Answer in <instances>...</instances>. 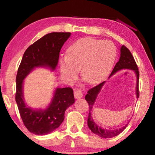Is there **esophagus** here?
Segmentation results:
<instances>
[{
  "label": "esophagus",
  "mask_w": 155,
  "mask_h": 155,
  "mask_svg": "<svg viewBox=\"0 0 155 155\" xmlns=\"http://www.w3.org/2000/svg\"><path fill=\"white\" fill-rule=\"evenodd\" d=\"M74 94L75 98H77V99L82 98L83 96L82 94V91H81V90H78V89H76V90H74Z\"/></svg>",
  "instance_id": "1"
}]
</instances>
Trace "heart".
Here are the masks:
<instances>
[{
    "label": "heart",
    "mask_w": 155,
    "mask_h": 155,
    "mask_svg": "<svg viewBox=\"0 0 155 155\" xmlns=\"http://www.w3.org/2000/svg\"><path fill=\"white\" fill-rule=\"evenodd\" d=\"M115 57L116 48L111 41L82 38L68 48L67 54L60 57V72L65 79L73 81L81 68V76L86 81L98 83L109 74Z\"/></svg>",
    "instance_id": "b5f03b06"
}]
</instances>
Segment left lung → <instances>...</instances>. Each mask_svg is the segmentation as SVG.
<instances>
[{"instance_id": "obj_1", "label": "left lung", "mask_w": 155, "mask_h": 155, "mask_svg": "<svg viewBox=\"0 0 155 155\" xmlns=\"http://www.w3.org/2000/svg\"><path fill=\"white\" fill-rule=\"evenodd\" d=\"M120 52H121V54H120L119 61H117V64H115L109 77L113 74H114L115 72H117V71L122 69H130L134 70L136 76H137V87H136L137 90H136V93H137V97L139 98V96H140V91H139V77H140V72H139L137 64H136L134 57L132 55L131 52L125 46H122L121 47ZM104 81L98 84V85H97L95 87L90 88L87 91V95L85 96V100L89 104V109H90L87 119V124L90 129L97 135H98L103 138H111L116 135H118L120 133H121L125 129V128L127 127V124L125 125L124 127L119 128V129L107 130L101 128L94 121L93 117L91 116V109H92V107L94 106V103L95 102L96 96L98 94L100 90H101L102 86L104 85Z\"/></svg>"}]
</instances>
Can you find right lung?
I'll list each match as a JSON object with an SVG mask.
<instances>
[{"instance_id": "obj_1", "label": "right lung", "mask_w": 155, "mask_h": 155, "mask_svg": "<svg viewBox=\"0 0 155 155\" xmlns=\"http://www.w3.org/2000/svg\"><path fill=\"white\" fill-rule=\"evenodd\" d=\"M70 33H51L39 39L26 50L16 76L15 101L26 128L31 133L44 135L58 128L64 120L65 111L74 103L71 87L57 88L53 99L45 110H33L24 102L22 83L24 78L34 68L48 66L55 69L61 51Z\"/></svg>"}]
</instances>
